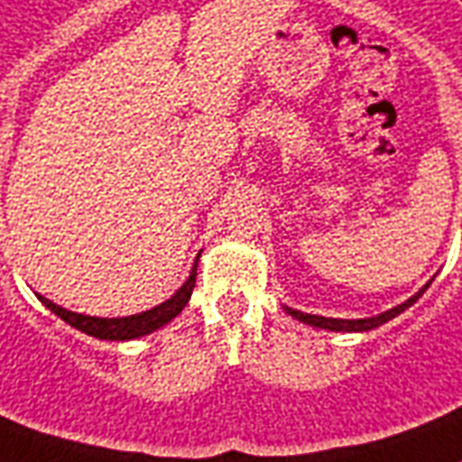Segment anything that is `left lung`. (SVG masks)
Listing matches in <instances>:
<instances>
[{
    "label": "left lung",
    "mask_w": 462,
    "mask_h": 462,
    "mask_svg": "<svg viewBox=\"0 0 462 462\" xmlns=\"http://www.w3.org/2000/svg\"><path fill=\"white\" fill-rule=\"evenodd\" d=\"M428 287V285H425ZM425 287H422L418 295H412L408 302H402L398 308L388 310V312H383V315H377V318H367V320H335V318H320V315H308V312H300V310L287 308V312L300 322H308V325H315V328H322V330H332V332H363V330H373L377 325H383V322L393 320L395 315H400L405 308H411L415 300L420 298L422 292H425Z\"/></svg>",
    "instance_id": "left-lung-1"
}]
</instances>
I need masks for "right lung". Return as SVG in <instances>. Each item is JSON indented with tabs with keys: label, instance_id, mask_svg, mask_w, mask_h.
I'll use <instances>...</instances> for the list:
<instances>
[{
	"label": "right lung",
	"instance_id": "right-lung-1",
	"mask_svg": "<svg viewBox=\"0 0 462 462\" xmlns=\"http://www.w3.org/2000/svg\"><path fill=\"white\" fill-rule=\"evenodd\" d=\"M195 277H198V263L192 267V273L187 277V282L170 300H164L162 305L140 312V315H130V318H89V315H79V312H69V310L54 305L51 300L42 298L40 300L47 308L60 315L64 322H69L77 330L87 332L92 337L99 340H132V337H142V335H150L157 328H162L167 322L177 318L182 308L187 305V300L192 295V287H195Z\"/></svg>",
	"mask_w": 462,
	"mask_h": 462
}]
</instances>
